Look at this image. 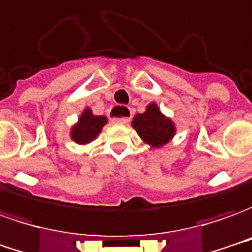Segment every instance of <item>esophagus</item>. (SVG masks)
Segmentation results:
<instances>
[{
    "mask_svg": "<svg viewBox=\"0 0 252 252\" xmlns=\"http://www.w3.org/2000/svg\"><path fill=\"white\" fill-rule=\"evenodd\" d=\"M112 118L111 121L114 123H127L130 121V110L129 108H126V107H122V106H117L112 108ZM121 115V117H119V115Z\"/></svg>",
    "mask_w": 252,
    "mask_h": 252,
    "instance_id": "esophagus-1",
    "label": "esophagus"
}]
</instances>
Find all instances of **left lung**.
<instances>
[{"label":"left lung","mask_w":252,"mask_h":252,"mask_svg":"<svg viewBox=\"0 0 252 252\" xmlns=\"http://www.w3.org/2000/svg\"><path fill=\"white\" fill-rule=\"evenodd\" d=\"M131 126L141 140L152 148H161L168 144L176 133L172 119L165 117L156 103L148 104L145 112L137 114L133 118Z\"/></svg>","instance_id":"1"}]
</instances>
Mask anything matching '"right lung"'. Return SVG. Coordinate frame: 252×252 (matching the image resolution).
Masks as SVG:
<instances>
[{"label": "right lung", "mask_w": 252, "mask_h": 252, "mask_svg": "<svg viewBox=\"0 0 252 252\" xmlns=\"http://www.w3.org/2000/svg\"><path fill=\"white\" fill-rule=\"evenodd\" d=\"M107 123L104 115H94L89 107L81 112L77 123L73 125L70 130V138L78 145H87L100 134L103 126Z\"/></svg>", "instance_id": "right-lung-1"}]
</instances>
